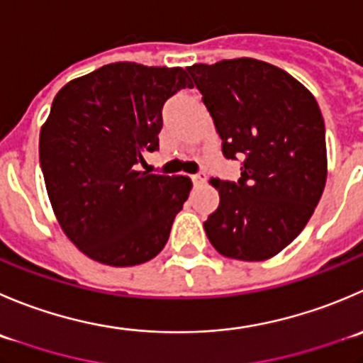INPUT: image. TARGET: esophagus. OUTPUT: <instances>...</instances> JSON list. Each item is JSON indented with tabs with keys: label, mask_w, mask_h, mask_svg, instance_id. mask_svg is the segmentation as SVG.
Listing matches in <instances>:
<instances>
[{
	"label": "esophagus",
	"mask_w": 363,
	"mask_h": 363,
	"mask_svg": "<svg viewBox=\"0 0 363 363\" xmlns=\"http://www.w3.org/2000/svg\"><path fill=\"white\" fill-rule=\"evenodd\" d=\"M191 181H193V184H195V186H200V184H203V182H206V177H203V175H200V174H196V175H191Z\"/></svg>",
	"instance_id": "34e87169"
}]
</instances>
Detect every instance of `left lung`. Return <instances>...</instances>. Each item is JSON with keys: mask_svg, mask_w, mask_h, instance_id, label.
I'll list each match as a JSON object with an SVG mask.
<instances>
[{"mask_svg": "<svg viewBox=\"0 0 363 363\" xmlns=\"http://www.w3.org/2000/svg\"><path fill=\"white\" fill-rule=\"evenodd\" d=\"M213 117L227 160L242 156L238 182L211 179L220 206L203 223L225 257L266 260L305 228L328 174L325 121L289 72L255 58L186 67Z\"/></svg>", "mask_w": 363, "mask_h": 363, "instance_id": "8db88e82", "label": "left lung"}]
</instances>
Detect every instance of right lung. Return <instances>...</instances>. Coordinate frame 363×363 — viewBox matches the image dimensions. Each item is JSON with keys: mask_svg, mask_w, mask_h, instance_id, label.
<instances>
[{"mask_svg": "<svg viewBox=\"0 0 363 363\" xmlns=\"http://www.w3.org/2000/svg\"><path fill=\"white\" fill-rule=\"evenodd\" d=\"M186 86L181 67L117 62L56 94L40 129L42 174L60 227L90 259L136 266L167 245L191 179L136 164L160 149L163 104Z\"/></svg>", "mask_w": 363, "mask_h": 363, "instance_id": "1", "label": "right lung"}]
</instances>
